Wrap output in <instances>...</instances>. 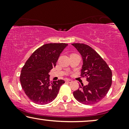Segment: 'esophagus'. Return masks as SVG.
<instances>
[{"label": "esophagus", "mask_w": 129, "mask_h": 129, "mask_svg": "<svg viewBox=\"0 0 129 129\" xmlns=\"http://www.w3.org/2000/svg\"><path fill=\"white\" fill-rule=\"evenodd\" d=\"M66 81L67 82H68V83H71V82H72V80H70V79H66Z\"/></svg>", "instance_id": "obj_1"}]
</instances>
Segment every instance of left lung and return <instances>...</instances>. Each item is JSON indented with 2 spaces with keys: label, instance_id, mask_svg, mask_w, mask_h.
<instances>
[{
  "label": "left lung",
  "instance_id": "left-lung-1",
  "mask_svg": "<svg viewBox=\"0 0 129 129\" xmlns=\"http://www.w3.org/2000/svg\"><path fill=\"white\" fill-rule=\"evenodd\" d=\"M82 57L81 76L87 77V85H80L73 96L84 105H94L106 96L112 82V70L101 56L89 46L83 43L72 44Z\"/></svg>",
  "mask_w": 129,
  "mask_h": 129
}]
</instances>
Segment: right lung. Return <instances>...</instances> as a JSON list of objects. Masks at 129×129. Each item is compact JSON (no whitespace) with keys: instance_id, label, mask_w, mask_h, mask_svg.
Returning <instances> with one entry per match:
<instances>
[{"instance_id":"add662e5","label":"right lung","mask_w":129,"mask_h":129,"mask_svg":"<svg viewBox=\"0 0 129 129\" xmlns=\"http://www.w3.org/2000/svg\"><path fill=\"white\" fill-rule=\"evenodd\" d=\"M68 45L45 44L33 53L21 70L22 89L30 100L39 105H46L57 96L63 80L50 82L49 73L56 66L60 54Z\"/></svg>"}]
</instances>
